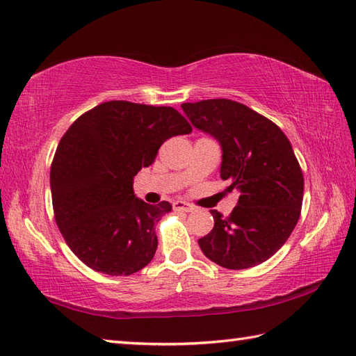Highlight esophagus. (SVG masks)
<instances>
[{
    "label": "esophagus",
    "mask_w": 356,
    "mask_h": 356,
    "mask_svg": "<svg viewBox=\"0 0 356 356\" xmlns=\"http://www.w3.org/2000/svg\"><path fill=\"white\" fill-rule=\"evenodd\" d=\"M173 210L188 213V211H193V207L191 204H187L184 201H173Z\"/></svg>",
    "instance_id": "34e87169"
}]
</instances>
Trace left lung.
Wrapping results in <instances>:
<instances>
[{
    "label": "left lung",
    "mask_w": 356,
    "mask_h": 356,
    "mask_svg": "<svg viewBox=\"0 0 356 356\" xmlns=\"http://www.w3.org/2000/svg\"><path fill=\"white\" fill-rule=\"evenodd\" d=\"M188 120L222 149L220 178L238 205L224 218L210 210L213 230L198 241L205 257L228 270H245L277 252L297 225L303 173L277 124L239 102L210 99L183 104Z\"/></svg>",
    "instance_id": "left-lung-1"
}]
</instances>
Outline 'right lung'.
<instances>
[{
	"mask_svg": "<svg viewBox=\"0 0 356 356\" xmlns=\"http://www.w3.org/2000/svg\"><path fill=\"white\" fill-rule=\"evenodd\" d=\"M191 132L177 109L124 100L100 104L70 126L51 163V200L62 236L86 266L131 275L154 259L155 225L172 205L137 198L134 177L165 140Z\"/></svg>",
	"mask_w": 356,
	"mask_h": 356,
	"instance_id": "obj_1",
	"label": "right lung"
}]
</instances>
